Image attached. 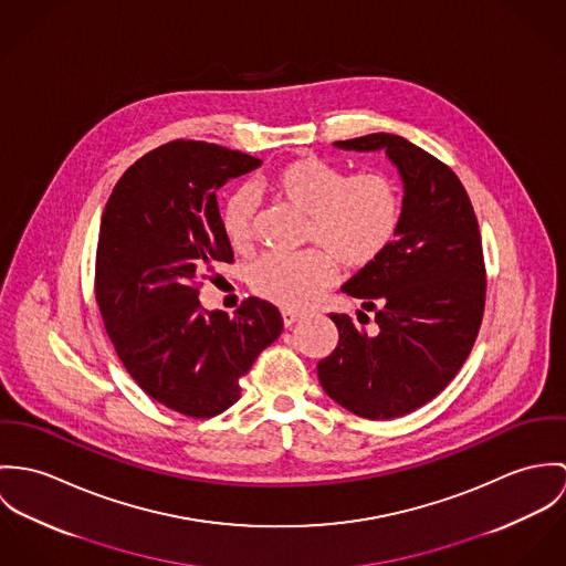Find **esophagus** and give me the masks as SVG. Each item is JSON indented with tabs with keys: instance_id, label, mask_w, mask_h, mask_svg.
<instances>
[{
	"instance_id": "obj_1",
	"label": "esophagus",
	"mask_w": 566,
	"mask_h": 566,
	"mask_svg": "<svg viewBox=\"0 0 566 566\" xmlns=\"http://www.w3.org/2000/svg\"><path fill=\"white\" fill-rule=\"evenodd\" d=\"M300 318H302V314L295 313V311H282V321H284V327H291V325H295Z\"/></svg>"
}]
</instances>
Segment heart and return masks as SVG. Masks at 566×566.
Segmentation results:
<instances>
[{
	"mask_svg": "<svg viewBox=\"0 0 566 566\" xmlns=\"http://www.w3.org/2000/svg\"><path fill=\"white\" fill-rule=\"evenodd\" d=\"M269 185L311 214L308 241L323 245L347 269L371 266L397 237L401 195L381 171L347 176L340 167L306 154L280 165ZM255 212L258 195L250 187L234 190L221 210L223 232L239 252L252 248ZM327 252L311 248L262 258L253 266V291L286 311L311 308L336 277Z\"/></svg>",
	"mask_w": 566,
	"mask_h": 566,
	"instance_id": "obj_1",
	"label": "heart"
}]
</instances>
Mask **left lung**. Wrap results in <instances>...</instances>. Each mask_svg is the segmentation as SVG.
Wrapping results in <instances>:
<instances>
[{
  "label": "left lung",
  "instance_id": "8db88e82",
  "mask_svg": "<svg viewBox=\"0 0 566 566\" xmlns=\"http://www.w3.org/2000/svg\"><path fill=\"white\" fill-rule=\"evenodd\" d=\"M334 145L384 149L399 169L403 206L390 248L343 286L376 313V327L367 332L347 314H329L338 345L316 374L349 412L395 419L434 399L473 349L486 302L482 237L458 176L415 143L377 132ZM358 321L369 316L358 311Z\"/></svg>",
  "mask_w": 566,
  "mask_h": 566
}]
</instances>
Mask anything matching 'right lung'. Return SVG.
<instances>
[{
    "mask_svg": "<svg viewBox=\"0 0 566 566\" xmlns=\"http://www.w3.org/2000/svg\"><path fill=\"white\" fill-rule=\"evenodd\" d=\"M262 160L214 143L171 140L138 158L104 208L95 300L132 379L192 419L221 415L239 379L282 334L280 311L250 297L230 318L199 304V277L234 253L217 190Z\"/></svg>",
    "mask_w": 566,
    "mask_h": 566,
    "instance_id": "obj_1",
    "label": "right lung"
}]
</instances>
